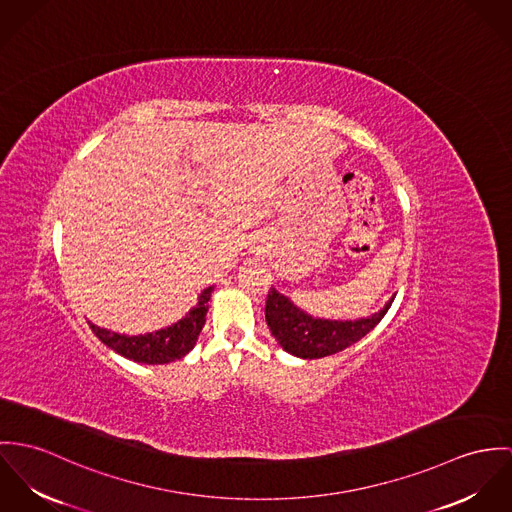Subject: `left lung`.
Listing matches in <instances>:
<instances>
[{
  "label": "left lung",
  "mask_w": 512,
  "mask_h": 512,
  "mask_svg": "<svg viewBox=\"0 0 512 512\" xmlns=\"http://www.w3.org/2000/svg\"><path fill=\"white\" fill-rule=\"evenodd\" d=\"M395 296L375 314L357 320H328L316 318L298 308L277 288L269 290L265 320L286 353L300 359H320L343 351L355 341L367 336L389 312Z\"/></svg>",
  "instance_id": "obj_1"
}]
</instances>
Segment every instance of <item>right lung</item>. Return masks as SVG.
<instances>
[{
  "mask_svg": "<svg viewBox=\"0 0 512 512\" xmlns=\"http://www.w3.org/2000/svg\"><path fill=\"white\" fill-rule=\"evenodd\" d=\"M212 290L214 286L204 288L198 296V304L192 310H188L184 318L157 332L127 336V334H117L112 330L100 328L92 322L88 324L98 340L108 345L110 349H114L115 353L123 355L125 359L145 363V365H165L176 359H182L196 345L198 336L206 324L208 300L212 296Z\"/></svg>",
  "mask_w": 512,
  "mask_h": 512,
  "instance_id": "obj_1",
  "label": "right lung"
}]
</instances>
